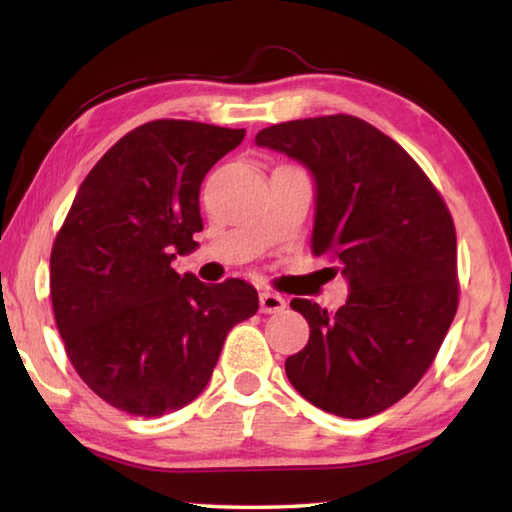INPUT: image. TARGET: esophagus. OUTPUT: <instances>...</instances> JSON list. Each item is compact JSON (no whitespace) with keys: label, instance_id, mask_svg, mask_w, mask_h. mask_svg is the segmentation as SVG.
<instances>
[{"label":"esophagus","instance_id":"obj_1","mask_svg":"<svg viewBox=\"0 0 512 512\" xmlns=\"http://www.w3.org/2000/svg\"><path fill=\"white\" fill-rule=\"evenodd\" d=\"M284 307H287V302H284L282 296H277V293H259V309H262V314H280Z\"/></svg>","mask_w":512,"mask_h":512}]
</instances>
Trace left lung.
I'll return each mask as SVG.
<instances>
[{
	"label": "left lung",
	"mask_w": 512,
	"mask_h": 512,
	"mask_svg": "<svg viewBox=\"0 0 512 512\" xmlns=\"http://www.w3.org/2000/svg\"><path fill=\"white\" fill-rule=\"evenodd\" d=\"M255 142L314 173L311 248L350 282L348 302L334 314L291 300L307 318L309 343L284 370L318 409L370 418L418 384L456 316L452 214L420 164L359 117L284 121Z\"/></svg>",
	"instance_id": "obj_1"
}]
</instances>
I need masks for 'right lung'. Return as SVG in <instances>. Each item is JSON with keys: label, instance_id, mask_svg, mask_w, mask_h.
<instances>
[{"label": "right lung", "instance_id": "add662e5", "mask_svg": "<svg viewBox=\"0 0 512 512\" xmlns=\"http://www.w3.org/2000/svg\"><path fill=\"white\" fill-rule=\"evenodd\" d=\"M244 128L155 119L108 149L51 248V307L65 352L103 402L160 418L201 395L225 336L257 314L244 280L180 277L203 230L201 183Z\"/></svg>", "mask_w": 512, "mask_h": 512}]
</instances>
